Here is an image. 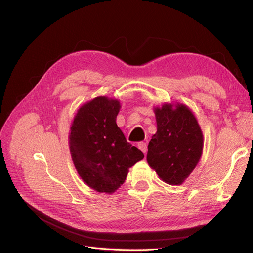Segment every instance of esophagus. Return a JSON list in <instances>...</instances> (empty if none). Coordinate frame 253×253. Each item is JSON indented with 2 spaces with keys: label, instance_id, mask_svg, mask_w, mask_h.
I'll use <instances>...</instances> for the list:
<instances>
[{
  "label": "esophagus",
  "instance_id": "1",
  "mask_svg": "<svg viewBox=\"0 0 253 253\" xmlns=\"http://www.w3.org/2000/svg\"><path fill=\"white\" fill-rule=\"evenodd\" d=\"M138 149H139L142 153H147V151H148L147 143H145V142H139V143H138Z\"/></svg>",
  "mask_w": 253,
  "mask_h": 253
}]
</instances>
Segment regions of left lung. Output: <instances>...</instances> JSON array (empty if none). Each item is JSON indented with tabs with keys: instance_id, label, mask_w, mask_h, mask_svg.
<instances>
[{
	"instance_id": "obj_1",
	"label": "left lung",
	"mask_w": 253,
	"mask_h": 253,
	"mask_svg": "<svg viewBox=\"0 0 253 253\" xmlns=\"http://www.w3.org/2000/svg\"><path fill=\"white\" fill-rule=\"evenodd\" d=\"M157 132L148 145L147 162L168 185L179 186L200 163L204 135L193 112L183 103L153 108Z\"/></svg>"
}]
</instances>
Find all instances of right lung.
Listing matches in <instances>:
<instances>
[{"label": "right lung", "mask_w": 253, "mask_h": 253, "mask_svg": "<svg viewBox=\"0 0 253 253\" xmlns=\"http://www.w3.org/2000/svg\"><path fill=\"white\" fill-rule=\"evenodd\" d=\"M118 99L99 96L83 103L68 133L74 166L84 183L99 193L112 194L125 182L128 169L143 153L128 143L116 124Z\"/></svg>", "instance_id": "obj_1"}]
</instances>
